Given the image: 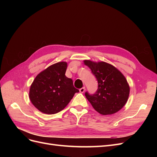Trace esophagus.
I'll return each instance as SVG.
<instances>
[{"instance_id":"obj_1","label":"esophagus","mask_w":157,"mask_h":157,"mask_svg":"<svg viewBox=\"0 0 157 157\" xmlns=\"http://www.w3.org/2000/svg\"><path fill=\"white\" fill-rule=\"evenodd\" d=\"M79 91H80V92L83 93V92L85 91V87H82V88H80V89L79 90Z\"/></svg>"}]
</instances>
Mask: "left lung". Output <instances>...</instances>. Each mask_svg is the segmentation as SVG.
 Returning a JSON list of instances; mask_svg holds the SVG:
<instances>
[{
    "instance_id": "obj_1",
    "label": "left lung",
    "mask_w": 157,
    "mask_h": 157,
    "mask_svg": "<svg viewBox=\"0 0 157 157\" xmlns=\"http://www.w3.org/2000/svg\"><path fill=\"white\" fill-rule=\"evenodd\" d=\"M84 64L96 77L98 88L96 93H85L94 109L103 115H112L125 105L130 94V86L124 76L113 65L104 61L84 60Z\"/></svg>"
}]
</instances>
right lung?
I'll return each mask as SVG.
<instances>
[{"label": "right lung", "mask_w": 157, "mask_h": 157, "mask_svg": "<svg viewBox=\"0 0 157 157\" xmlns=\"http://www.w3.org/2000/svg\"><path fill=\"white\" fill-rule=\"evenodd\" d=\"M67 63L65 61L52 65L35 77L30 87L29 99L38 110L52 115L67 105L79 90L73 80L65 76Z\"/></svg>", "instance_id": "right-lung-1"}]
</instances>
